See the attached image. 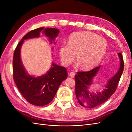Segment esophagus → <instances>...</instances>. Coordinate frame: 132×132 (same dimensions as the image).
Listing matches in <instances>:
<instances>
[{
    "mask_svg": "<svg viewBox=\"0 0 132 132\" xmlns=\"http://www.w3.org/2000/svg\"><path fill=\"white\" fill-rule=\"evenodd\" d=\"M69 76H70L71 78H74V77L75 76V73L74 72H72V71H71V72H70L69 73Z\"/></svg>",
    "mask_w": 132,
    "mask_h": 132,
    "instance_id": "34e87169",
    "label": "esophagus"
}]
</instances>
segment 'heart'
Instances as JSON below:
<instances>
[{
  "mask_svg": "<svg viewBox=\"0 0 132 132\" xmlns=\"http://www.w3.org/2000/svg\"><path fill=\"white\" fill-rule=\"evenodd\" d=\"M105 38L87 31L71 34L68 45H63L59 50L62 63L69 65L77 53V59L82 69L93 68L100 62L106 53Z\"/></svg>",
  "mask_w": 132,
  "mask_h": 132,
  "instance_id": "obj_1",
  "label": "heart"
}]
</instances>
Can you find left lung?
<instances>
[{"label":"left lung","instance_id":"obj_1","mask_svg":"<svg viewBox=\"0 0 132 132\" xmlns=\"http://www.w3.org/2000/svg\"><path fill=\"white\" fill-rule=\"evenodd\" d=\"M121 61L120 68L117 73L108 81L106 89L101 93L93 94L88 91L89 86L93 82V79L100 68L96 67L87 71H78L75 76V95L79 104L86 108H94L106 101L117 89L124 68V62L122 54L118 53Z\"/></svg>","mask_w":132,"mask_h":132}]
</instances>
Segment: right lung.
Instances as JSON below:
<instances>
[{
    "instance_id": "right-lung-1",
    "label": "right lung",
    "mask_w": 132,
    "mask_h": 132,
    "mask_svg": "<svg viewBox=\"0 0 132 132\" xmlns=\"http://www.w3.org/2000/svg\"><path fill=\"white\" fill-rule=\"evenodd\" d=\"M41 31L52 40L59 31L53 28L39 27L26 34L15 50L13 57V78L18 89L28 102L38 106H45L53 100L58 87L68 77L65 68L52 63L47 74L34 77L27 74L20 58V50L23 40L38 37ZM52 43V42H51Z\"/></svg>"
}]
</instances>
